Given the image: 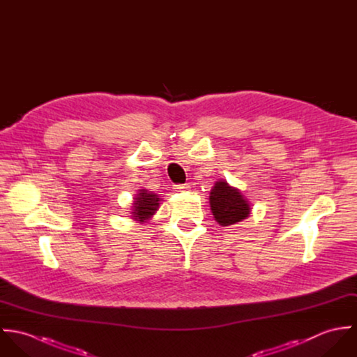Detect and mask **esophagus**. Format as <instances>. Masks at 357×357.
Instances as JSON below:
<instances>
[{"mask_svg": "<svg viewBox=\"0 0 357 357\" xmlns=\"http://www.w3.org/2000/svg\"><path fill=\"white\" fill-rule=\"evenodd\" d=\"M190 188V184H176L174 190L176 191H187Z\"/></svg>", "mask_w": 357, "mask_h": 357, "instance_id": "obj_1", "label": "esophagus"}]
</instances>
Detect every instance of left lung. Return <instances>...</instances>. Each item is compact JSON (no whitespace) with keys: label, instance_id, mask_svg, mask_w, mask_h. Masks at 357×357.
Masks as SVG:
<instances>
[{"label":"left lung","instance_id":"left-lung-1","mask_svg":"<svg viewBox=\"0 0 357 357\" xmlns=\"http://www.w3.org/2000/svg\"><path fill=\"white\" fill-rule=\"evenodd\" d=\"M208 202L215 221L222 227L236 224L250 214V204L246 198L224 180L215 181Z\"/></svg>","mask_w":357,"mask_h":357}]
</instances>
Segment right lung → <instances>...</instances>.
Wrapping results in <instances>:
<instances>
[{"label":"right lung","mask_w":357,"mask_h":357,"mask_svg":"<svg viewBox=\"0 0 357 357\" xmlns=\"http://www.w3.org/2000/svg\"><path fill=\"white\" fill-rule=\"evenodd\" d=\"M159 198L156 194L147 190H139V194L135 198V204L132 208V218L140 222H147L146 220L151 218L159 207Z\"/></svg>","instance_id":"right-lung-1"}]
</instances>
